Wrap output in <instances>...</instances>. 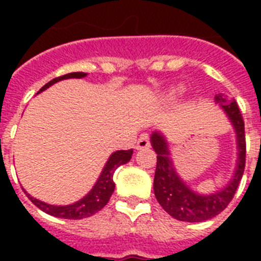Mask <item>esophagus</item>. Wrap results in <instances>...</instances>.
I'll return each instance as SVG.
<instances>
[{
    "mask_svg": "<svg viewBox=\"0 0 261 261\" xmlns=\"http://www.w3.org/2000/svg\"><path fill=\"white\" fill-rule=\"evenodd\" d=\"M147 147H150L149 137H147V134H142L138 138L137 143H135V149H137V150H141V149H147Z\"/></svg>",
    "mask_w": 261,
    "mask_h": 261,
    "instance_id": "obj_1",
    "label": "esophagus"
}]
</instances>
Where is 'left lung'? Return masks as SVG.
Here are the masks:
<instances>
[{
  "label": "left lung",
  "mask_w": 261,
  "mask_h": 261,
  "mask_svg": "<svg viewBox=\"0 0 261 261\" xmlns=\"http://www.w3.org/2000/svg\"><path fill=\"white\" fill-rule=\"evenodd\" d=\"M229 101L230 100H227V97L221 93L215 96V101L221 104L234 126L237 134L239 160H237V167L233 178L223 190L217 191L214 194L199 195L191 190L176 173L164 135L157 131L151 134V146L157 153V167H155L154 184H153L155 199L168 214L178 221L202 222L213 218L226 208L239 188L245 169V157H247L245 127L237 102L234 100H231L230 103ZM223 102H225V105L223 104Z\"/></svg>",
  "instance_id": "1"
}]
</instances>
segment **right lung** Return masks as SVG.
<instances>
[{
    "instance_id": "1",
    "label": "right lung",
    "mask_w": 261,
    "mask_h": 261,
    "mask_svg": "<svg viewBox=\"0 0 261 261\" xmlns=\"http://www.w3.org/2000/svg\"><path fill=\"white\" fill-rule=\"evenodd\" d=\"M87 73L83 71H77V73H69V74L61 75L57 79L51 80L50 83H47L42 89L39 90L38 93L43 92L48 87H51L53 84L58 83L61 80H67V79H83L85 77ZM133 155V149L130 150H118L115 151L114 154L111 155L108 161H107L106 167L102 169L100 177L97 178V181L93 186V188L85 195L81 200L69 204V206H53V204H47L44 202H40L38 199L32 198L30 194H27V196L31 199V202L34 203L35 206L39 207L40 210L47 213V214L54 215L58 218H65V219H83L90 217V215L96 214L97 211H100L102 207L106 206L108 200H110L111 195L115 190V182H114V173L116 171V168L123 165V164L128 163Z\"/></svg>"
}]
</instances>
